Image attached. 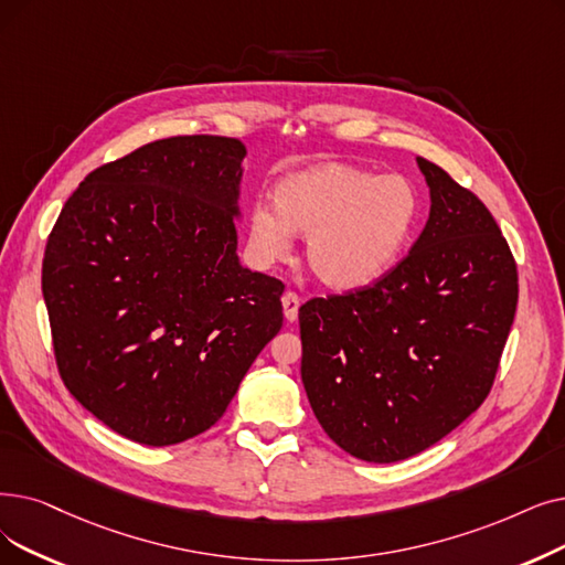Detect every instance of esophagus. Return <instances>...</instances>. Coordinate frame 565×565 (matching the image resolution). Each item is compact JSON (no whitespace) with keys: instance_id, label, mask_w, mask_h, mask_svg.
<instances>
[{"instance_id":"1","label":"esophagus","mask_w":565,"mask_h":565,"mask_svg":"<svg viewBox=\"0 0 565 565\" xmlns=\"http://www.w3.org/2000/svg\"><path fill=\"white\" fill-rule=\"evenodd\" d=\"M281 307H284V316H286V321L288 323H292V321H298V309H300V298L296 296V292H284V298H281Z\"/></svg>"}]
</instances>
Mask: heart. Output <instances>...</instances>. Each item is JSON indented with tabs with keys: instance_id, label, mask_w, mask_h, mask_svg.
I'll return each mask as SVG.
<instances>
[{
	"instance_id": "1",
	"label": "heart",
	"mask_w": 565,
	"mask_h": 565,
	"mask_svg": "<svg viewBox=\"0 0 565 565\" xmlns=\"http://www.w3.org/2000/svg\"><path fill=\"white\" fill-rule=\"evenodd\" d=\"M418 212V191L404 175L318 163L275 186V207L252 210L249 242L260 263H277L302 235L311 273L334 290H358L397 265Z\"/></svg>"
}]
</instances>
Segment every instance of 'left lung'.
Returning a JSON list of instances; mask_svg holds the SVG:
<instances>
[{
  "instance_id": "left-lung-1",
  "label": "left lung",
  "mask_w": 565,
  "mask_h": 565,
  "mask_svg": "<svg viewBox=\"0 0 565 565\" xmlns=\"http://www.w3.org/2000/svg\"><path fill=\"white\" fill-rule=\"evenodd\" d=\"M429 218L372 288L300 309L302 383L318 423L349 455H418L484 402L518 309V265L494 216L418 157Z\"/></svg>"
}]
</instances>
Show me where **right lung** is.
<instances>
[{"mask_svg":"<svg viewBox=\"0 0 565 565\" xmlns=\"http://www.w3.org/2000/svg\"><path fill=\"white\" fill-rule=\"evenodd\" d=\"M247 150L157 140L89 173L47 237L43 300L64 385L142 446L207 431L281 330L284 284L242 267Z\"/></svg>","mask_w":565,"mask_h":565,"instance_id":"1","label":"right lung"}]
</instances>
